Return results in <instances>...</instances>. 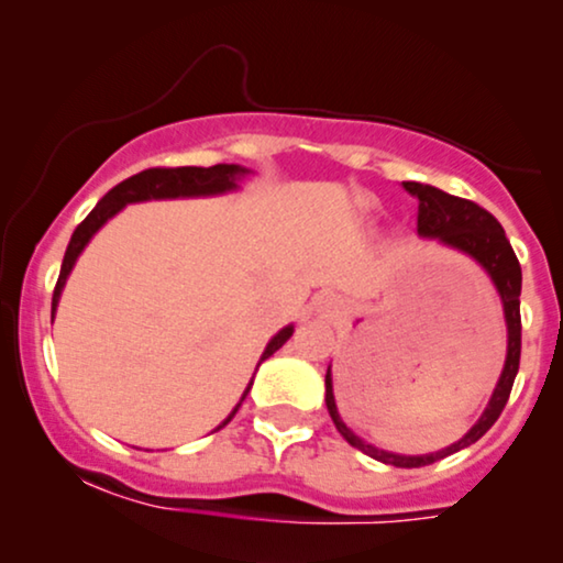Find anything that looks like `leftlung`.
<instances>
[{
    "label": "left lung",
    "instance_id": "1",
    "mask_svg": "<svg viewBox=\"0 0 563 563\" xmlns=\"http://www.w3.org/2000/svg\"><path fill=\"white\" fill-rule=\"evenodd\" d=\"M402 187L418 200V235L437 241L444 249L457 251V254H466L468 260H474L484 273L489 275L493 286L503 301V318H506V331H508V346H506V365H503L500 378H497L493 397H489L487 407L471 429L463 434L457 442H452L450 448L429 452V455H397V452H386L367 444L365 439L354 434L349 426L341 421L339 407H335L333 397V378L331 367L325 373V405L331 412L335 429L346 439L352 448L363 450L365 455L376 457V461L386 463V466L397 468H421L429 463L442 461V457L452 455V452L468 448L476 439H482L493 429V423L500 418L503 407L508 402L510 386H514L516 373H519V357H521V314H519V296H521V267L516 260L514 249H510L506 230L500 228V222L484 211L482 206H476L474 200L455 198L450 192L439 190L434 185H421V183H402Z\"/></svg>",
    "mask_w": 563,
    "mask_h": 563
}]
</instances>
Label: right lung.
Returning a JSON list of instances; mask_svg holds the SVG:
<instances>
[{
    "mask_svg": "<svg viewBox=\"0 0 563 563\" xmlns=\"http://www.w3.org/2000/svg\"><path fill=\"white\" fill-rule=\"evenodd\" d=\"M249 174H251V169H245V166H238V164H217V166H209V169H203V166H179V169H145L140 174H134V177L124 179V183H119L113 190H108L106 196H102L100 203L89 211V217L74 230V235H70L66 256H63L60 277H57V286L53 294V320H55L57 301H60L63 288H66V280H68L70 269H74L76 260H79L81 251L87 249V243L92 241L95 232L100 230L108 219H113L115 214H119L124 206L142 203V200L224 196V192H235L238 187H241V179L249 177ZM290 335H294V325H286L283 331H277L273 339H269V344L264 346L260 363H256V371H260V365L264 363V360L273 357L277 349L286 344ZM251 384H254V378L249 380L241 402L232 407V412L224 418L222 426L232 421V416L238 412V407L243 405L245 394L251 391ZM222 426H217V429H222Z\"/></svg>",
    "mask_w": 563,
    "mask_h": 563,
    "instance_id": "right-lung-1",
    "label": "right lung"
}]
</instances>
